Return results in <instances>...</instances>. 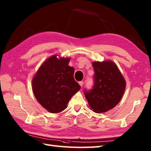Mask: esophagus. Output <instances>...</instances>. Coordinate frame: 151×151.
I'll return each instance as SVG.
<instances>
[{
    "instance_id": "1",
    "label": "esophagus",
    "mask_w": 151,
    "mask_h": 151,
    "mask_svg": "<svg viewBox=\"0 0 151 151\" xmlns=\"http://www.w3.org/2000/svg\"><path fill=\"white\" fill-rule=\"evenodd\" d=\"M79 84H80V86H81V87H82V86H83V84H84V82H82V81H81V82H79Z\"/></svg>"
}]
</instances>
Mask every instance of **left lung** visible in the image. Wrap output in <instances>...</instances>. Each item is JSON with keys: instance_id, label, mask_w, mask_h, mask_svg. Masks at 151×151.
Listing matches in <instances>:
<instances>
[{"instance_id": "8db88e82", "label": "left lung", "mask_w": 151, "mask_h": 151, "mask_svg": "<svg viewBox=\"0 0 151 151\" xmlns=\"http://www.w3.org/2000/svg\"><path fill=\"white\" fill-rule=\"evenodd\" d=\"M94 69L92 89H85L84 93L89 106L96 113L106 112L116 106L126 87L123 76L111 61L93 63Z\"/></svg>"}]
</instances>
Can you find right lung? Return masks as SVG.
Here are the masks:
<instances>
[{"mask_svg":"<svg viewBox=\"0 0 151 151\" xmlns=\"http://www.w3.org/2000/svg\"><path fill=\"white\" fill-rule=\"evenodd\" d=\"M69 58H49L32 80V88L39 103L50 113H59L67 107L69 100L81 86L74 78L75 69L69 66Z\"/></svg>","mask_w":151,"mask_h":151,"instance_id":"obj_1","label":"right lung"}]
</instances>
